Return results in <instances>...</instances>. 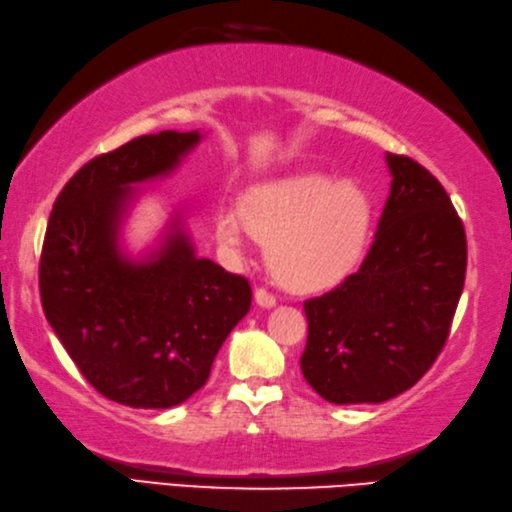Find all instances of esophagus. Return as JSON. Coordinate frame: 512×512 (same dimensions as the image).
Here are the masks:
<instances>
[{
  "mask_svg": "<svg viewBox=\"0 0 512 512\" xmlns=\"http://www.w3.org/2000/svg\"><path fill=\"white\" fill-rule=\"evenodd\" d=\"M254 300L258 306H263V309H271V306H276V298L267 289H256Z\"/></svg>",
  "mask_w": 512,
  "mask_h": 512,
  "instance_id": "1",
  "label": "esophagus"
}]
</instances>
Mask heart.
I'll return each instance as SVG.
<instances>
[{"instance_id": "b5f03b06", "label": "heart", "mask_w": 512, "mask_h": 512, "mask_svg": "<svg viewBox=\"0 0 512 512\" xmlns=\"http://www.w3.org/2000/svg\"><path fill=\"white\" fill-rule=\"evenodd\" d=\"M372 221L366 192L352 181L300 173L254 186L243 208H223L214 236L241 258L249 234L267 243V263L282 287L298 293L339 285L361 258Z\"/></svg>"}]
</instances>
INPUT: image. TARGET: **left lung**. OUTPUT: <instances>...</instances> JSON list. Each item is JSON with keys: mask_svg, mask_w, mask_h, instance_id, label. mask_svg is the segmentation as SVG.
Instances as JSON below:
<instances>
[{"mask_svg": "<svg viewBox=\"0 0 512 512\" xmlns=\"http://www.w3.org/2000/svg\"><path fill=\"white\" fill-rule=\"evenodd\" d=\"M392 184L357 274L306 300V383L335 405L383 403L436 361L467 274V236L440 181L385 153Z\"/></svg>", "mask_w": 512, "mask_h": 512, "instance_id": "1", "label": "left lung"}]
</instances>
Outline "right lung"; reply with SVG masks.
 <instances>
[{
  "label": "right lung",
  "instance_id": "1",
  "mask_svg": "<svg viewBox=\"0 0 512 512\" xmlns=\"http://www.w3.org/2000/svg\"><path fill=\"white\" fill-rule=\"evenodd\" d=\"M201 138L142 135L87 162L56 197L45 230L43 313L83 377L129 407L190 399L252 306L243 276L197 256L177 210L149 252L133 258L122 247L140 186L177 170Z\"/></svg>",
  "mask_w": 512,
  "mask_h": 512
}]
</instances>
